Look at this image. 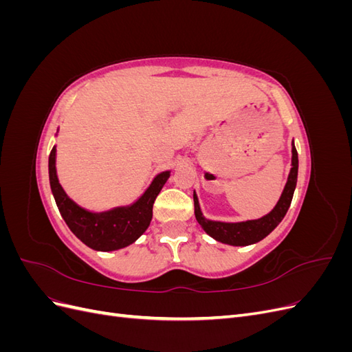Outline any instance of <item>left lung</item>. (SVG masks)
Masks as SVG:
<instances>
[{
    "mask_svg": "<svg viewBox=\"0 0 352 352\" xmlns=\"http://www.w3.org/2000/svg\"><path fill=\"white\" fill-rule=\"evenodd\" d=\"M296 176H298V153H296L295 145L292 144V168H291L289 177H287V182L285 185L280 199L278 201V204H276V207L269 212L267 216H264L258 220H248V221H241V223L211 221L202 216L199 204H198V198L194 194L197 221L211 238H214L219 242L236 245V247H243V245H251V243L258 242L263 238L267 236L285 217L294 197V190L296 186Z\"/></svg>",
    "mask_w": 352,
    "mask_h": 352,
    "instance_id": "8db88e82",
    "label": "left lung"
}]
</instances>
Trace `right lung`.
Listing matches in <instances>:
<instances>
[{
	"label": "right lung",
	"mask_w": 352,
	"mask_h": 352,
	"mask_svg": "<svg viewBox=\"0 0 352 352\" xmlns=\"http://www.w3.org/2000/svg\"><path fill=\"white\" fill-rule=\"evenodd\" d=\"M50 185L61 217L69 229L85 245L97 251H114L133 243L150 226L153 206L167 182L170 172L160 173L145 194L129 207H117L104 212H91L79 207L66 195L56 172V146L48 158Z\"/></svg>",
	"instance_id": "1"
}]
</instances>
